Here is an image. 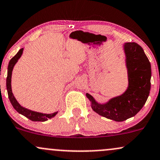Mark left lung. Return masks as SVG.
<instances>
[{
    "label": "left lung",
    "instance_id": "obj_1",
    "mask_svg": "<svg viewBox=\"0 0 160 160\" xmlns=\"http://www.w3.org/2000/svg\"><path fill=\"white\" fill-rule=\"evenodd\" d=\"M124 52L128 77L125 92L102 104L86 94L95 112L115 122H123L137 115L147 102L151 87V65L143 48L135 42H127L124 44Z\"/></svg>",
    "mask_w": 160,
    "mask_h": 160
}]
</instances>
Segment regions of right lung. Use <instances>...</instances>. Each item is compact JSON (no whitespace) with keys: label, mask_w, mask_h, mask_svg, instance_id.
Segmentation results:
<instances>
[{"label":"right lung","mask_w":160,"mask_h":160,"mask_svg":"<svg viewBox=\"0 0 160 160\" xmlns=\"http://www.w3.org/2000/svg\"><path fill=\"white\" fill-rule=\"evenodd\" d=\"M22 52H23V48L20 49L17 54L14 57L10 59V62H9L8 68V77H7V89H8V97L10 99V102H11L12 106H13L16 111L21 115H24V116L29 118V120L32 121V122H45V121L48 120V118H52L58 114V112H54L52 114H45V113H41V112H37L35 111H32V110L28 109V108H24V107L21 106L20 103L17 101L16 98L13 96V92H12V89H11V77H12V71H13V67L17 62L18 61L22 55Z\"/></svg>","instance_id":"obj_1"}]
</instances>
